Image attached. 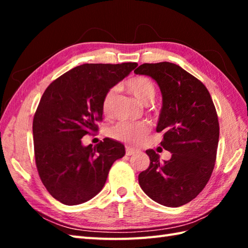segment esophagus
<instances>
[{"label": "esophagus", "mask_w": 248, "mask_h": 248, "mask_svg": "<svg viewBox=\"0 0 248 248\" xmlns=\"http://www.w3.org/2000/svg\"><path fill=\"white\" fill-rule=\"evenodd\" d=\"M138 152V150L134 149V148H131V147H125V155H132L134 154H136Z\"/></svg>", "instance_id": "34e87169"}]
</instances>
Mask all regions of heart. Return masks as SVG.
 Returning <instances> with one entry per match:
<instances>
[{"label": "heart", "mask_w": 248, "mask_h": 248, "mask_svg": "<svg viewBox=\"0 0 248 248\" xmlns=\"http://www.w3.org/2000/svg\"><path fill=\"white\" fill-rule=\"evenodd\" d=\"M128 92L139 100L141 104H149L154 101L155 97V86L150 78L146 77H135L129 80L125 84ZM115 96V89H110L102 100V112L104 115H108L110 104ZM149 124L146 121H121L110 129V136L113 139L124 141L130 145H140L147 134L149 133Z\"/></svg>", "instance_id": "obj_1"}]
</instances>
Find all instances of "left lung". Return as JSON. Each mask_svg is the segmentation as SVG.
Instances as JSON below:
<instances>
[{
    "instance_id": "obj_1",
    "label": "left lung",
    "mask_w": 248,
    "mask_h": 248,
    "mask_svg": "<svg viewBox=\"0 0 248 248\" xmlns=\"http://www.w3.org/2000/svg\"><path fill=\"white\" fill-rule=\"evenodd\" d=\"M134 72L151 77L163 96L156 132L161 146L171 152L161 162L155 150H146L149 167L139 175L141 189L166 207H180L202 191L217 160L219 124L210 93L202 82L180 66L162 62L143 64Z\"/></svg>"
}]
</instances>
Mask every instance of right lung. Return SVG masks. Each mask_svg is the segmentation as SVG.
<instances>
[{
    "mask_svg": "<svg viewBox=\"0 0 248 248\" xmlns=\"http://www.w3.org/2000/svg\"><path fill=\"white\" fill-rule=\"evenodd\" d=\"M136 62L84 64L46 87L33 119L36 167L46 191L67 205L87 202L101 191L124 146L104 139L96 146L82 138L98 131L102 100L109 88L135 69Z\"/></svg>",
    "mask_w": 248,
    "mask_h": 248,
    "instance_id": "obj_1",
    "label": "right lung"
}]
</instances>
